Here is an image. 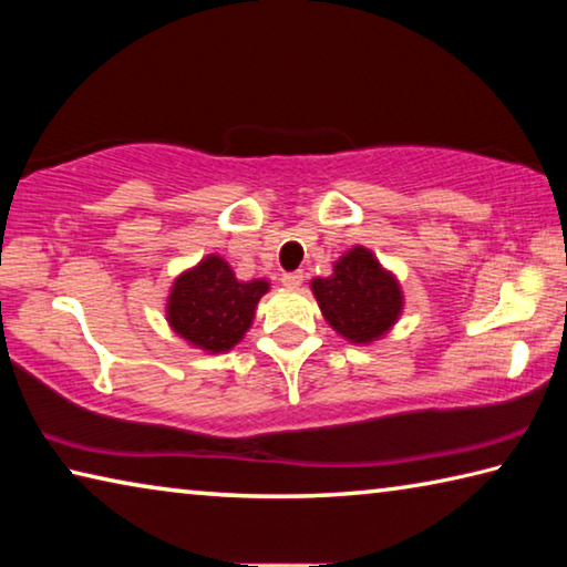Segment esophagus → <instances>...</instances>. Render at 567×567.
Segmentation results:
<instances>
[{"label":"esophagus","instance_id":"34e87169","mask_svg":"<svg viewBox=\"0 0 567 567\" xmlns=\"http://www.w3.org/2000/svg\"><path fill=\"white\" fill-rule=\"evenodd\" d=\"M282 285L287 287V290H297V287L302 285V272H285Z\"/></svg>","mask_w":567,"mask_h":567}]
</instances>
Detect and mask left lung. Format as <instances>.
Listing matches in <instances>:
<instances>
[{
  "label": "left lung",
  "instance_id": "obj_1",
  "mask_svg": "<svg viewBox=\"0 0 567 567\" xmlns=\"http://www.w3.org/2000/svg\"><path fill=\"white\" fill-rule=\"evenodd\" d=\"M322 318L352 344H370L400 320L405 297L398 277L368 247L354 245L332 265L330 277L310 282Z\"/></svg>",
  "mask_w": 567,
  "mask_h": 567
}]
</instances>
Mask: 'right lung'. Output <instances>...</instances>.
Returning <instances> with one entry per match:
<instances>
[{"label": "right lung", "instance_id": "add662e5", "mask_svg": "<svg viewBox=\"0 0 567 567\" xmlns=\"http://www.w3.org/2000/svg\"><path fill=\"white\" fill-rule=\"evenodd\" d=\"M267 280L243 282L219 255H207L169 287L167 322L192 348L219 354L233 350L252 328Z\"/></svg>", "mask_w": 567, "mask_h": 567}]
</instances>
